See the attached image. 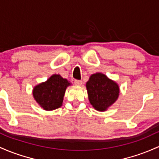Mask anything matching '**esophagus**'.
Returning a JSON list of instances; mask_svg holds the SVG:
<instances>
[{
	"label": "esophagus",
	"instance_id": "34e87169",
	"mask_svg": "<svg viewBox=\"0 0 159 159\" xmlns=\"http://www.w3.org/2000/svg\"><path fill=\"white\" fill-rule=\"evenodd\" d=\"M74 83L77 86H81V84H82V81H79V80H75Z\"/></svg>",
	"mask_w": 159,
	"mask_h": 159
}]
</instances>
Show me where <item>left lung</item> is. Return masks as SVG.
<instances>
[{"instance_id":"left-lung-1","label":"left lung","mask_w":159,"mask_h":159,"mask_svg":"<svg viewBox=\"0 0 159 159\" xmlns=\"http://www.w3.org/2000/svg\"><path fill=\"white\" fill-rule=\"evenodd\" d=\"M86 88L90 103L99 111L107 110L116 102L120 93L118 84L100 72L90 76Z\"/></svg>"}]
</instances>
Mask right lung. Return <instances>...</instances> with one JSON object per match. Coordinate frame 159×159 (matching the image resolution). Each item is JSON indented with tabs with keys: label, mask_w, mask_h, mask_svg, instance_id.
I'll return each instance as SVG.
<instances>
[{
	"label": "right lung",
	"mask_w": 159,
	"mask_h": 159,
	"mask_svg": "<svg viewBox=\"0 0 159 159\" xmlns=\"http://www.w3.org/2000/svg\"><path fill=\"white\" fill-rule=\"evenodd\" d=\"M71 85L70 81L60 75L54 74L46 81L34 87L32 93L40 107L46 111H53L62 106L66 88Z\"/></svg>",
	"instance_id": "add662e5"
}]
</instances>
